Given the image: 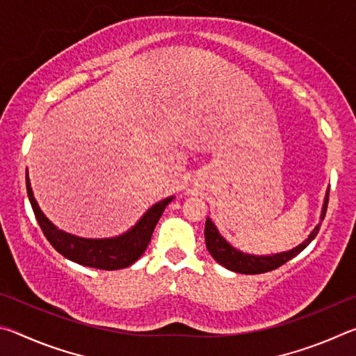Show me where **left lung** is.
Listing matches in <instances>:
<instances>
[{"mask_svg":"<svg viewBox=\"0 0 356 356\" xmlns=\"http://www.w3.org/2000/svg\"><path fill=\"white\" fill-rule=\"evenodd\" d=\"M328 196H330V190L327 193V197H325V204H323V210H322V220L325 218V213H327V206H328ZM318 229H321V225H318L314 231L311 232V236L305 240L303 243L298 245L297 248H293L287 252H280V254H273V256H251V254H243V252L237 251L236 248H232L225 238H222L212 221L207 218L206 221V229H204V236H206V245L210 254L213 256V259L218 264H221L222 267H226L232 272L237 273H245V275H257V273H265V272H272V270L281 267L282 264H286L287 261H291L292 257L300 254L306 246H308L314 237L318 234Z\"/></svg>","mask_w":356,"mask_h":356,"instance_id":"1","label":"left lung"}]
</instances>
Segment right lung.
I'll use <instances>...</instances> for the list:
<instances>
[{
    "mask_svg": "<svg viewBox=\"0 0 356 356\" xmlns=\"http://www.w3.org/2000/svg\"><path fill=\"white\" fill-rule=\"evenodd\" d=\"M26 191L29 202L34 210L35 220L47 237L48 242L51 243L59 254L70 259L76 264L88 265V267L100 268V270H119L125 268L140 259V256L146 251L147 245L152 237V232L159 222L161 213H163L168 202H171L172 197L155 204L152 209H149L144 213L143 218L138 221V225L130 229L127 234L116 238H80L70 234L59 231L48 221L47 216L40 212V209L35 202L26 174Z\"/></svg>",
    "mask_w": 356,
    "mask_h": 356,
    "instance_id": "1",
    "label": "right lung"
}]
</instances>
